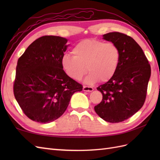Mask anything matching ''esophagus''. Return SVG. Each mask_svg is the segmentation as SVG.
I'll return each instance as SVG.
<instances>
[{"label":"esophagus","instance_id":"esophagus-1","mask_svg":"<svg viewBox=\"0 0 160 160\" xmlns=\"http://www.w3.org/2000/svg\"><path fill=\"white\" fill-rule=\"evenodd\" d=\"M83 91H93V88L92 87L83 86Z\"/></svg>","mask_w":160,"mask_h":160}]
</instances>
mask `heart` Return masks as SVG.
<instances>
[{
	"label": "heart",
	"instance_id": "heart-1",
	"mask_svg": "<svg viewBox=\"0 0 160 160\" xmlns=\"http://www.w3.org/2000/svg\"><path fill=\"white\" fill-rule=\"evenodd\" d=\"M74 56L65 54L61 65L68 76L80 80L89 71L85 82L93 84L100 80L105 82L116 72L120 52L113 42H104L97 39H84L73 48Z\"/></svg>",
	"mask_w": 160,
	"mask_h": 160
}]
</instances>
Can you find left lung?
I'll list each match as a JSON object with an SVG mask.
<instances>
[{
	"mask_svg": "<svg viewBox=\"0 0 160 160\" xmlns=\"http://www.w3.org/2000/svg\"><path fill=\"white\" fill-rule=\"evenodd\" d=\"M103 38L116 45L120 58L113 78L97 88L102 100L94 109L104 120L118 123L131 118L144 105L151 69L143 50L131 36L110 32Z\"/></svg>",
	"mask_w": 160,
	"mask_h": 160,
	"instance_id": "obj_1",
	"label": "left lung"
}]
</instances>
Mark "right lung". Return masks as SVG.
I'll use <instances>...</instances> for the list:
<instances>
[{"mask_svg": "<svg viewBox=\"0 0 160 160\" xmlns=\"http://www.w3.org/2000/svg\"><path fill=\"white\" fill-rule=\"evenodd\" d=\"M67 40L44 36L25 50L17 62L13 94L30 120L49 123L66 111L72 95L82 85L64 72L61 59Z\"/></svg>", "mask_w": 160, "mask_h": 160, "instance_id": "1", "label": "right lung"}]
</instances>
